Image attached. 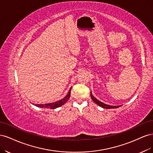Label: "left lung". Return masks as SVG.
<instances>
[{
  "label": "left lung",
  "mask_w": 153,
  "mask_h": 153,
  "mask_svg": "<svg viewBox=\"0 0 153 153\" xmlns=\"http://www.w3.org/2000/svg\"><path fill=\"white\" fill-rule=\"evenodd\" d=\"M91 98L92 100V101H94V102L95 103H96L98 105H99L100 106H101V107H102L103 108H106V109H109V108H118L119 107V106H111V105H106V104H105L103 103V102H101V101H99L97 100L96 98H94V97L92 96L91 92Z\"/></svg>",
  "instance_id": "left-lung-1"
}]
</instances>
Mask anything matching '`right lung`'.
Here are the masks:
<instances>
[{
	"instance_id": "obj_1",
	"label": "right lung",
	"mask_w": 153,
	"mask_h": 153,
	"mask_svg": "<svg viewBox=\"0 0 153 153\" xmlns=\"http://www.w3.org/2000/svg\"><path fill=\"white\" fill-rule=\"evenodd\" d=\"M71 89L69 91L68 94L64 97V98L61 100L55 101V102L53 103H47V104H36L35 106H38V107L40 108H51V109H55L57 108L58 107H60V106L63 105L64 103H66V101L68 100V99L70 97V92H71Z\"/></svg>"
}]
</instances>
